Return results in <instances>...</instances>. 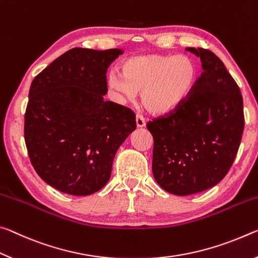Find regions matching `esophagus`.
<instances>
[{"mask_svg":"<svg viewBox=\"0 0 258 258\" xmlns=\"http://www.w3.org/2000/svg\"><path fill=\"white\" fill-rule=\"evenodd\" d=\"M136 125L137 128H143V126H145V119L142 115H139V114L136 115Z\"/></svg>","mask_w":258,"mask_h":258,"instance_id":"34e87169","label":"esophagus"}]
</instances>
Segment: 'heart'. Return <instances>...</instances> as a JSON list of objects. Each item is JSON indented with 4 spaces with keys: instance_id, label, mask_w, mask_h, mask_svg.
<instances>
[{
    "instance_id": "1",
    "label": "heart",
    "mask_w": 258,
    "mask_h": 258,
    "mask_svg": "<svg viewBox=\"0 0 258 258\" xmlns=\"http://www.w3.org/2000/svg\"><path fill=\"white\" fill-rule=\"evenodd\" d=\"M122 74L109 72L107 87L122 101L142 94V104L153 115H166L178 108L198 80V67L184 54H145L125 59Z\"/></svg>"
}]
</instances>
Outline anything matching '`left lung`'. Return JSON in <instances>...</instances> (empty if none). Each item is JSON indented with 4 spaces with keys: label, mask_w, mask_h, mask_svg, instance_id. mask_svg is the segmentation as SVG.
I'll return each instance as SVG.
<instances>
[{
    "label": "left lung",
    "mask_w": 258,
    "mask_h": 258,
    "mask_svg": "<svg viewBox=\"0 0 258 258\" xmlns=\"http://www.w3.org/2000/svg\"><path fill=\"white\" fill-rule=\"evenodd\" d=\"M186 51L200 58L204 72L175 112L146 125L154 139V178L164 191L181 197L224 178L244 126L241 92L223 61L202 48Z\"/></svg>",
    "instance_id": "obj_1"
}]
</instances>
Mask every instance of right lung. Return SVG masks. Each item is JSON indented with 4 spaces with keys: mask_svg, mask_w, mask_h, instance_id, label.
<instances>
[{
    "mask_svg": "<svg viewBox=\"0 0 258 258\" xmlns=\"http://www.w3.org/2000/svg\"><path fill=\"white\" fill-rule=\"evenodd\" d=\"M122 53L71 49L33 80L25 143L37 175L58 191L90 196L103 188L117 149L136 129L132 109L104 100L107 69Z\"/></svg>",
    "mask_w": 258,
    "mask_h": 258,
    "instance_id": "add662e5",
    "label": "right lung"
}]
</instances>
